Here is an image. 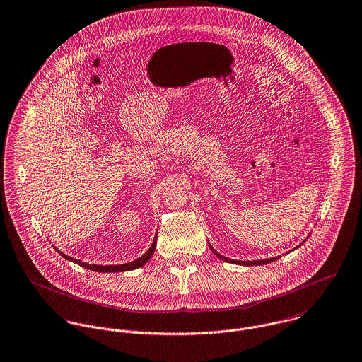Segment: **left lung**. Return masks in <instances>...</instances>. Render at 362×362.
I'll return each instance as SVG.
<instances>
[{"label": "left lung", "mask_w": 362, "mask_h": 362, "mask_svg": "<svg viewBox=\"0 0 362 362\" xmlns=\"http://www.w3.org/2000/svg\"><path fill=\"white\" fill-rule=\"evenodd\" d=\"M305 240V239H304ZM304 240L296 246L297 247H300L303 243H304ZM209 246H210V249H211V252L218 257V259H221L223 262H226V263H232V264H239V265H263V264L272 263V262H275V260H278V259H281V256H278V257H272V259H265V260H255V262H240V260H230L228 257H226V256H221L218 252H216L214 249H213V246L209 243ZM295 250V249H293Z\"/></svg>", "instance_id": "8db88e82"}]
</instances>
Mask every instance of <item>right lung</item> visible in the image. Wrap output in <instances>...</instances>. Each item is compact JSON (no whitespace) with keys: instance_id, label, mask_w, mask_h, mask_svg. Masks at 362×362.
<instances>
[{"instance_id":"add662e5","label":"right lung","mask_w":362,"mask_h":362,"mask_svg":"<svg viewBox=\"0 0 362 362\" xmlns=\"http://www.w3.org/2000/svg\"><path fill=\"white\" fill-rule=\"evenodd\" d=\"M156 240H158V233L155 235V239H153L151 247L148 249V252H146L144 256H141L139 259L134 260L132 263L117 264V265H97V264L83 263V262L76 260V259H73V257H70V256H66L65 253H62L61 250H58L55 246H54V247L57 249V252H58L62 257H65L66 260H69V262H71V263L78 264V265H81V267H84V268H87V269L97 271V272H124V271H132V269H135V268H139V267H142V265H145V264L148 263V260H149V259L153 256V253H155Z\"/></svg>"}]
</instances>
